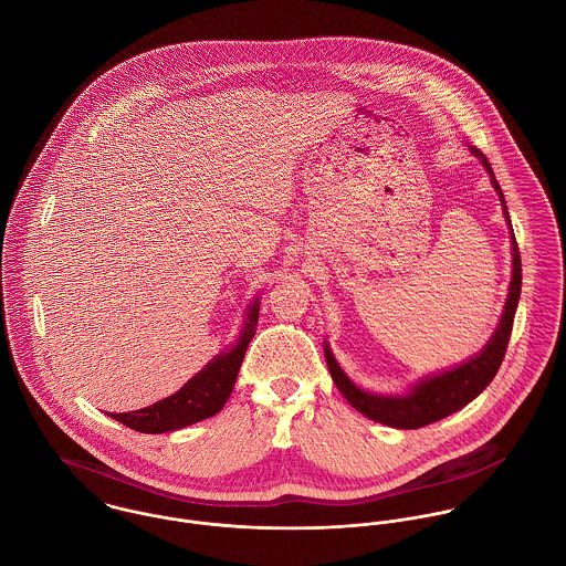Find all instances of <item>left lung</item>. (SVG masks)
<instances>
[{"instance_id":"obj_1","label":"left lung","mask_w":566,"mask_h":566,"mask_svg":"<svg viewBox=\"0 0 566 566\" xmlns=\"http://www.w3.org/2000/svg\"><path fill=\"white\" fill-rule=\"evenodd\" d=\"M469 148H471L473 157H478L484 165L485 171L490 176V182L499 196L503 218L510 229V248H512V279L507 285L505 305H503L496 328L490 335V339L485 342L484 348L451 368L420 377L418 381L409 384L403 392H373V390H364L361 386H357L342 370V366L337 364V359L328 346V339H324V359H326L331 379L335 381V386L344 395V399L353 405L359 413H364L366 418L388 424V427H395V429H418V427L431 424L440 418L455 413L458 409L471 403L473 399H478L488 388V384L494 379V375L503 361L510 333H512L514 314H516L518 298H521V252L516 245V238L512 233L510 213L505 207L503 191L494 178V171L485 159L484 153H480L473 146H469Z\"/></svg>"}]
</instances>
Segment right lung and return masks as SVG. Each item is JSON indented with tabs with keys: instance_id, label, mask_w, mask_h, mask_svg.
Masks as SVG:
<instances>
[{
	"instance_id": "obj_1",
	"label": "right lung",
	"mask_w": 566,
	"mask_h": 566,
	"mask_svg": "<svg viewBox=\"0 0 566 566\" xmlns=\"http://www.w3.org/2000/svg\"><path fill=\"white\" fill-rule=\"evenodd\" d=\"M259 305L261 296H254L245 305L242 328L233 344L218 353L178 392L137 411L111 413V418L142 433H167L216 416L229 401L233 386L238 381L245 348L254 335L259 321Z\"/></svg>"
}]
</instances>
